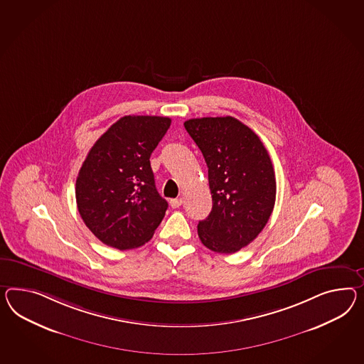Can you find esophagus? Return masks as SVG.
<instances>
[{"mask_svg":"<svg viewBox=\"0 0 364 364\" xmlns=\"http://www.w3.org/2000/svg\"><path fill=\"white\" fill-rule=\"evenodd\" d=\"M182 203H183V199H182V198H176V199H171V200H170L171 208H178L179 205H182Z\"/></svg>","mask_w":364,"mask_h":364,"instance_id":"34e87169","label":"esophagus"}]
</instances>
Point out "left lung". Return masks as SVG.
<instances>
[{"instance_id":"obj_1","label":"left lung","mask_w":364,"mask_h":364,"mask_svg":"<svg viewBox=\"0 0 364 364\" xmlns=\"http://www.w3.org/2000/svg\"><path fill=\"white\" fill-rule=\"evenodd\" d=\"M205 157L213 210L198 223L200 242L218 253H235L253 242L269 220L276 177L259 136L231 116L185 122Z\"/></svg>"}]
</instances>
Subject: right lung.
<instances>
[{"mask_svg": "<svg viewBox=\"0 0 364 364\" xmlns=\"http://www.w3.org/2000/svg\"><path fill=\"white\" fill-rule=\"evenodd\" d=\"M171 120L124 116L88 151L76 178V205L104 244L127 251L149 242L168 210L159 196L150 156Z\"/></svg>", "mask_w": 364, "mask_h": 364, "instance_id": "1", "label": "right lung"}]
</instances>
